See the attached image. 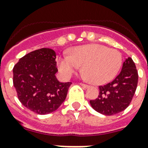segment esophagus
Listing matches in <instances>:
<instances>
[{"mask_svg":"<svg viewBox=\"0 0 148 148\" xmlns=\"http://www.w3.org/2000/svg\"><path fill=\"white\" fill-rule=\"evenodd\" d=\"M80 85H81L83 88H86L88 87V85H85V84H84V83H80Z\"/></svg>","mask_w":148,"mask_h":148,"instance_id":"34e87169","label":"esophagus"}]
</instances>
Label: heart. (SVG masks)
<instances>
[{"label": "heart", "mask_w": 148, "mask_h": 148, "mask_svg": "<svg viewBox=\"0 0 148 148\" xmlns=\"http://www.w3.org/2000/svg\"><path fill=\"white\" fill-rule=\"evenodd\" d=\"M120 52L98 44L82 45L69 50L68 56L60 57L57 68L61 75L69 78L81 68L95 85L108 82L116 76L122 65Z\"/></svg>", "instance_id": "b5f03b06"}]
</instances>
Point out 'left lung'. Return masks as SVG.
<instances>
[{"instance_id":"obj_1","label":"left lung","mask_w":148,"mask_h":148,"mask_svg":"<svg viewBox=\"0 0 148 148\" xmlns=\"http://www.w3.org/2000/svg\"><path fill=\"white\" fill-rule=\"evenodd\" d=\"M138 75L131 57L124 61L120 73L111 82L99 86V95L90 101L95 110L106 116L115 115L125 110L131 103L137 88Z\"/></svg>"}]
</instances>
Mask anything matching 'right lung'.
Wrapping results in <instances>:
<instances>
[{
	"label": "right lung",
	"mask_w": 148,
	"mask_h": 148,
	"mask_svg": "<svg viewBox=\"0 0 148 148\" xmlns=\"http://www.w3.org/2000/svg\"><path fill=\"white\" fill-rule=\"evenodd\" d=\"M55 59L53 50L41 48L25 55L13 67V85L19 101L40 115L57 110L72 84L58 81Z\"/></svg>",
	"instance_id": "right-lung-1"
}]
</instances>
